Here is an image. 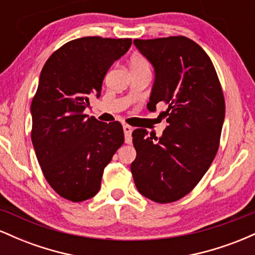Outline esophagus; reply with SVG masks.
Returning <instances> with one entry per match:
<instances>
[{
  "mask_svg": "<svg viewBox=\"0 0 255 255\" xmlns=\"http://www.w3.org/2000/svg\"><path fill=\"white\" fill-rule=\"evenodd\" d=\"M131 130H133V128H131L130 126H128V125L124 126L126 144H130V142H131Z\"/></svg>",
  "mask_w": 255,
  "mask_h": 255,
  "instance_id": "esophagus-1",
  "label": "esophagus"
}]
</instances>
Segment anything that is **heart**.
<instances>
[{
  "label": "heart",
  "instance_id": "b5f03b06",
  "mask_svg": "<svg viewBox=\"0 0 255 255\" xmlns=\"http://www.w3.org/2000/svg\"><path fill=\"white\" fill-rule=\"evenodd\" d=\"M130 69H141V68H150L147 60L141 55H134L130 58Z\"/></svg>",
  "mask_w": 255,
  "mask_h": 255
}]
</instances>
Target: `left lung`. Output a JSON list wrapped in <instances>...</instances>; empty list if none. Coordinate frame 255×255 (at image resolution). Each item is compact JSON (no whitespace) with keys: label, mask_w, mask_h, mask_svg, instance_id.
<instances>
[{"label":"left lung","mask_w":255,"mask_h":255,"mask_svg":"<svg viewBox=\"0 0 255 255\" xmlns=\"http://www.w3.org/2000/svg\"><path fill=\"white\" fill-rule=\"evenodd\" d=\"M134 45L154 68L147 109L164 102L168 127L160 137L144 128L131 133V175L144 197L172 203L197 186L215 159L225 116L223 91L209 55L189 38L134 39Z\"/></svg>","instance_id":"left-lung-1"}]
</instances>
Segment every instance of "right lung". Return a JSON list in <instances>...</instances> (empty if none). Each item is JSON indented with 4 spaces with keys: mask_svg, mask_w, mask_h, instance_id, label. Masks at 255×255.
Listing matches in <instances>:
<instances>
[{
    "mask_svg": "<svg viewBox=\"0 0 255 255\" xmlns=\"http://www.w3.org/2000/svg\"><path fill=\"white\" fill-rule=\"evenodd\" d=\"M130 45V38H78L57 49L40 73L31 104L32 144L45 180L73 203L97 194L104 168L125 141L119 121L105 124L84 110Z\"/></svg>",
    "mask_w": 255,
    "mask_h": 255,
    "instance_id": "right-lung-1",
    "label": "right lung"
}]
</instances>
